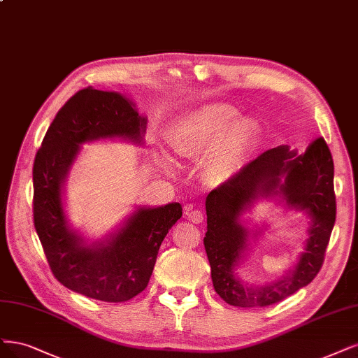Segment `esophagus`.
<instances>
[{"mask_svg": "<svg viewBox=\"0 0 358 358\" xmlns=\"http://www.w3.org/2000/svg\"><path fill=\"white\" fill-rule=\"evenodd\" d=\"M185 212H187V216L192 222V224H201L204 219L203 213L200 210H195V208H192V206L185 207Z\"/></svg>", "mask_w": 358, "mask_h": 358, "instance_id": "34e87169", "label": "esophagus"}]
</instances>
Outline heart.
<instances>
[{
    "mask_svg": "<svg viewBox=\"0 0 358 358\" xmlns=\"http://www.w3.org/2000/svg\"><path fill=\"white\" fill-rule=\"evenodd\" d=\"M256 139V124L240 117L227 102H210L185 114L170 131L175 152L183 158L204 157V179L222 187L236 180L248 164Z\"/></svg>",
    "mask_w": 358,
    "mask_h": 358,
    "instance_id": "b5f03b06",
    "label": "heart"
}]
</instances>
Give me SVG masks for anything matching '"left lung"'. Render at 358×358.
<instances>
[{
  "instance_id": "obj_1",
  "label": "left lung",
  "mask_w": 358,
  "mask_h": 358,
  "mask_svg": "<svg viewBox=\"0 0 358 358\" xmlns=\"http://www.w3.org/2000/svg\"><path fill=\"white\" fill-rule=\"evenodd\" d=\"M334 159L323 138L305 154L296 155L287 145L268 150L245 164L243 173L206 196L207 232L204 248L212 268L213 287L227 303L241 308L268 306L305 287L318 274L336 219ZM259 199H275L302 211L308 237L297 262L273 282H243L236 273L249 250L250 239L263 231L245 227L242 215Z\"/></svg>"
}]
</instances>
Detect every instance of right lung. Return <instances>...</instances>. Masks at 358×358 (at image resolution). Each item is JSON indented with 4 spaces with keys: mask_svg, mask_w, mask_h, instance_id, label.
Wrapping results in <instances>:
<instances>
[{
    "mask_svg": "<svg viewBox=\"0 0 358 358\" xmlns=\"http://www.w3.org/2000/svg\"><path fill=\"white\" fill-rule=\"evenodd\" d=\"M148 118L129 97L92 87L60 108L35 155L34 225L55 277L65 287L103 302H126L148 286L179 203L139 206L102 240L89 241L65 213L64 187L81 145L121 139L143 145Z\"/></svg>",
    "mask_w": 358,
    "mask_h": 358,
    "instance_id": "1",
    "label": "right lung"
}]
</instances>
